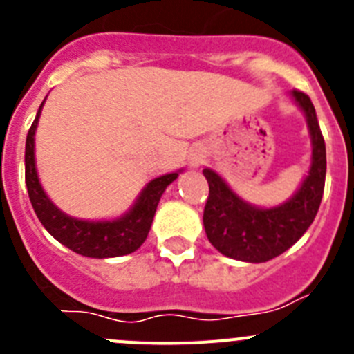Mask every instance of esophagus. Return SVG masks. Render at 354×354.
<instances>
[{"label": "esophagus", "mask_w": 354, "mask_h": 354, "mask_svg": "<svg viewBox=\"0 0 354 354\" xmlns=\"http://www.w3.org/2000/svg\"><path fill=\"white\" fill-rule=\"evenodd\" d=\"M202 162H204V154H202L200 150H195V152L189 156V167L196 168V167H200Z\"/></svg>", "instance_id": "34e87169"}]
</instances>
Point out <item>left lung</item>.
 I'll use <instances>...</instances> for the list:
<instances>
[{
    "instance_id": "left-lung-1",
    "label": "left lung",
    "mask_w": 354,
    "mask_h": 354,
    "mask_svg": "<svg viewBox=\"0 0 354 354\" xmlns=\"http://www.w3.org/2000/svg\"><path fill=\"white\" fill-rule=\"evenodd\" d=\"M294 101L306 117L312 138V165L299 189L271 209L248 204L216 171L204 168L209 196L204 227L211 245L223 255L243 262H266L282 255L306 232L321 205L326 179V145L310 97L292 90Z\"/></svg>"
}]
</instances>
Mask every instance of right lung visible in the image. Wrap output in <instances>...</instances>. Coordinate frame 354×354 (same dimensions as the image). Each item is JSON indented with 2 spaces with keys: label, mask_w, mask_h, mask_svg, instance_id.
I'll use <instances>...</instances> for the list:
<instances>
[{
  "label": "right lung",
  "mask_w": 354,
  "mask_h": 354,
  "mask_svg": "<svg viewBox=\"0 0 354 354\" xmlns=\"http://www.w3.org/2000/svg\"><path fill=\"white\" fill-rule=\"evenodd\" d=\"M42 106L44 102L40 104L39 113L28 131L26 150H24L28 195H30V202L40 223L56 241H60L68 250L84 255V257L108 259L136 252L149 236L159 198L168 184H171L179 177V171L161 175L158 179L150 180L142 189L133 207L117 220L88 221L67 216L49 200V196L40 186L39 174H37L35 131L39 126Z\"/></svg>",
  "instance_id": "add662e5"
}]
</instances>
